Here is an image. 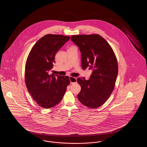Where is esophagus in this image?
Returning <instances> with one entry per match:
<instances>
[{
	"instance_id": "esophagus-1",
	"label": "esophagus",
	"mask_w": 147,
	"mask_h": 147,
	"mask_svg": "<svg viewBox=\"0 0 147 147\" xmlns=\"http://www.w3.org/2000/svg\"><path fill=\"white\" fill-rule=\"evenodd\" d=\"M69 79H70V83L73 84L74 83L77 82V78L74 77H69Z\"/></svg>"
}]
</instances>
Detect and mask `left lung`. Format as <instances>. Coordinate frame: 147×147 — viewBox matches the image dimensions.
Instances as JSON below:
<instances>
[{"label": "left lung", "instance_id": "left-lung-1", "mask_svg": "<svg viewBox=\"0 0 147 147\" xmlns=\"http://www.w3.org/2000/svg\"><path fill=\"white\" fill-rule=\"evenodd\" d=\"M71 40L81 52L82 68L92 70L89 80L77 79L81 86L78 98L85 106L97 108L105 103L114 89L119 70L116 57L100 35H73Z\"/></svg>", "mask_w": 147, "mask_h": 147}]
</instances>
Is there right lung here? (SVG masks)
Here are the masks:
<instances>
[{
  "instance_id": "right-lung-1",
  "label": "right lung",
  "mask_w": 147,
  "mask_h": 147,
  "mask_svg": "<svg viewBox=\"0 0 147 147\" xmlns=\"http://www.w3.org/2000/svg\"><path fill=\"white\" fill-rule=\"evenodd\" d=\"M70 36L46 35L37 41L28 55L25 64V83L28 92L40 106L49 109L62 99L70 84L68 76L49 74L55 57Z\"/></svg>"
}]
</instances>
